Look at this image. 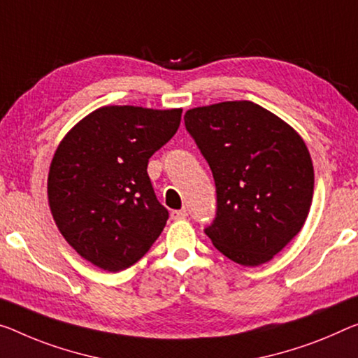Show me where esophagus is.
<instances>
[{
  "instance_id": "1",
  "label": "esophagus",
  "mask_w": 358,
  "mask_h": 358,
  "mask_svg": "<svg viewBox=\"0 0 358 358\" xmlns=\"http://www.w3.org/2000/svg\"><path fill=\"white\" fill-rule=\"evenodd\" d=\"M187 216H189L187 210H174V211H171V217L174 219V221H180V219H185Z\"/></svg>"
}]
</instances>
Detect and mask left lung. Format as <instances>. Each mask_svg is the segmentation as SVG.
<instances>
[{"label": "left lung", "mask_w": 358, "mask_h": 358, "mask_svg": "<svg viewBox=\"0 0 358 358\" xmlns=\"http://www.w3.org/2000/svg\"><path fill=\"white\" fill-rule=\"evenodd\" d=\"M184 120L216 184L217 213L206 235L240 266L273 259L310 211L313 164L304 139L250 101L190 108Z\"/></svg>", "instance_id": "left-lung-1"}]
</instances>
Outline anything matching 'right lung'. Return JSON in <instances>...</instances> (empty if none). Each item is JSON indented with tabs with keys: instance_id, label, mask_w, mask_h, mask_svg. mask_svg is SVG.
<instances>
[{
	"instance_id": "right-lung-1",
	"label": "right lung",
	"mask_w": 358,
	"mask_h": 358,
	"mask_svg": "<svg viewBox=\"0 0 358 358\" xmlns=\"http://www.w3.org/2000/svg\"><path fill=\"white\" fill-rule=\"evenodd\" d=\"M182 108L106 106L71 128L48 174L49 210L65 241L107 272L133 266L168 221L148 158L180 124Z\"/></svg>"
}]
</instances>
